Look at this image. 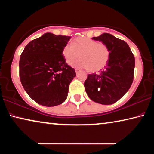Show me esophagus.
<instances>
[{
  "label": "esophagus",
  "instance_id": "esophagus-1",
  "mask_svg": "<svg viewBox=\"0 0 154 154\" xmlns=\"http://www.w3.org/2000/svg\"><path fill=\"white\" fill-rule=\"evenodd\" d=\"M80 71H79V69H75V72H76V74L77 75L78 73H79V72Z\"/></svg>",
  "mask_w": 154,
  "mask_h": 154
}]
</instances>
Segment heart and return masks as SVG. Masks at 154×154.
<instances>
[{
  "instance_id": "b5f03b06",
  "label": "heart",
  "mask_w": 154,
  "mask_h": 154,
  "mask_svg": "<svg viewBox=\"0 0 154 154\" xmlns=\"http://www.w3.org/2000/svg\"><path fill=\"white\" fill-rule=\"evenodd\" d=\"M62 55L69 65L73 64L80 56L82 59L75 64V66L96 72L107 64L110 51L105 43L88 37H78L72 41L71 45L66 44L64 47Z\"/></svg>"
}]
</instances>
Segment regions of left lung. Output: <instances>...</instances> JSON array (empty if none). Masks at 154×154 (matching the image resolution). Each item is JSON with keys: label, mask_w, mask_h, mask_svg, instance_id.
<instances>
[{"label": "left lung", "mask_w": 154, "mask_h": 154, "mask_svg": "<svg viewBox=\"0 0 154 154\" xmlns=\"http://www.w3.org/2000/svg\"><path fill=\"white\" fill-rule=\"evenodd\" d=\"M92 39L102 41L110 51L105 69L100 74H89L84 86L89 98L102 105H111L119 100L131 86L134 78L135 60L124 41L109 33Z\"/></svg>", "instance_id": "obj_1"}]
</instances>
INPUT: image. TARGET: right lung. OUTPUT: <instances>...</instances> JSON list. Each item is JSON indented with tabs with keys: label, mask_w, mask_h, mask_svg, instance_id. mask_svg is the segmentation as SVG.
Returning <instances> with one entry per match:
<instances>
[{
	"label": "right lung",
	"mask_w": 154,
	"mask_h": 154,
	"mask_svg": "<svg viewBox=\"0 0 154 154\" xmlns=\"http://www.w3.org/2000/svg\"><path fill=\"white\" fill-rule=\"evenodd\" d=\"M71 36L45 33L25 47L20 59V77L26 92L36 103L60 105L67 98L70 83L76 76L62 56Z\"/></svg>",
	"instance_id": "1"
}]
</instances>
